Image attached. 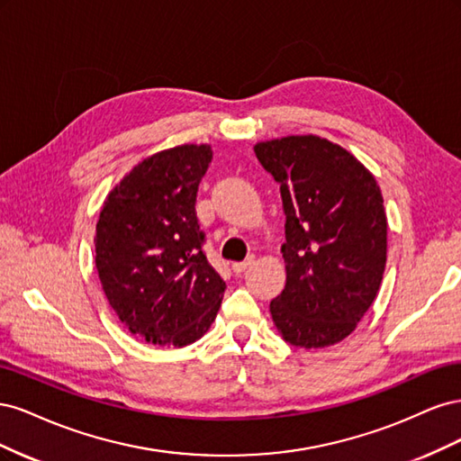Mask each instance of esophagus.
I'll return each instance as SVG.
<instances>
[{
    "instance_id": "34e87169",
    "label": "esophagus",
    "mask_w": 461,
    "mask_h": 461,
    "mask_svg": "<svg viewBox=\"0 0 461 461\" xmlns=\"http://www.w3.org/2000/svg\"><path fill=\"white\" fill-rule=\"evenodd\" d=\"M252 263H254V256H249V258L244 259V261H236V263H232V271H234V273H244Z\"/></svg>"
}]
</instances>
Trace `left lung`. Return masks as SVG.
<instances>
[{"label":"left lung","mask_w":461,"mask_h":461,"mask_svg":"<svg viewBox=\"0 0 461 461\" xmlns=\"http://www.w3.org/2000/svg\"><path fill=\"white\" fill-rule=\"evenodd\" d=\"M281 186L286 285L269 310L292 346L344 340L371 308L386 265L388 222L379 185L356 156L315 134L254 146Z\"/></svg>","instance_id":"obj_1"}]
</instances>
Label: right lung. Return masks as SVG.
Wrapping results in <instances>:
<instances>
[{
    "label": "right lung",
    "instance_id": "right-lung-1",
    "mask_svg": "<svg viewBox=\"0 0 461 461\" xmlns=\"http://www.w3.org/2000/svg\"><path fill=\"white\" fill-rule=\"evenodd\" d=\"M207 144L142 159L107 194L95 222V269L111 308L136 337L183 348L212 327L225 281L202 252L196 217Z\"/></svg>",
    "mask_w": 461,
    "mask_h": 461
}]
</instances>
